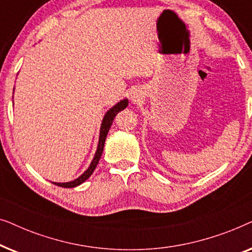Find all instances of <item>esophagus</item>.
Segmentation results:
<instances>
[{"instance_id": "obj_1", "label": "esophagus", "mask_w": 252, "mask_h": 252, "mask_svg": "<svg viewBox=\"0 0 252 252\" xmlns=\"http://www.w3.org/2000/svg\"><path fill=\"white\" fill-rule=\"evenodd\" d=\"M132 98H133V101L134 102H136V99L139 98V96H137V94H133V96H132Z\"/></svg>"}]
</instances>
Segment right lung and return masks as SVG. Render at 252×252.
<instances>
[{
  "label": "right lung",
  "mask_w": 252,
  "mask_h": 252,
  "mask_svg": "<svg viewBox=\"0 0 252 252\" xmlns=\"http://www.w3.org/2000/svg\"><path fill=\"white\" fill-rule=\"evenodd\" d=\"M127 105H128V99L125 98V99H122V101L117 103L116 105H113L111 109L108 110L106 113L103 117V120H102V124H101V129H99V137H98V144H97V149H96V153L94 155V158H93L91 165H89V167L86 170L84 173H82L80 177L75 179L73 181H68V182H53L54 185L58 186V187H64V188H73V187H77V186L81 185L82 182H85L87 179L91 177L93 174V172L97 166L98 161H99V158L102 156V153H103V148H104V143H105V139H106V135H108V132L110 129V127H111L112 123H113V119H115V117L118 115V112L122 111L125 108H127Z\"/></svg>",
  "instance_id": "right-lung-1"
}]
</instances>
